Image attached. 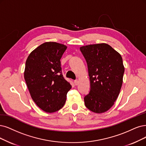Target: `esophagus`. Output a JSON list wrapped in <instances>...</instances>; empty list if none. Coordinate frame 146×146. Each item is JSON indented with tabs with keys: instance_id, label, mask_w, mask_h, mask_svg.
I'll list each match as a JSON object with an SVG mask.
<instances>
[{
	"instance_id": "34e87169",
	"label": "esophagus",
	"mask_w": 146,
	"mask_h": 146,
	"mask_svg": "<svg viewBox=\"0 0 146 146\" xmlns=\"http://www.w3.org/2000/svg\"><path fill=\"white\" fill-rule=\"evenodd\" d=\"M78 83H79V81H78V80H74V84L76 85H77L78 84Z\"/></svg>"
}]
</instances>
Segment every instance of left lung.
I'll return each instance as SVG.
<instances>
[{"mask_svg": "<svg viewBox=\"0 0 146 146\" xmlns=\"http://www.w3.org/2000/svg\"><path fill=\"white\" fill-rule=\"evenodd\" d=\"M87 63L90 91L84 98L85 106L101 114L108 111L117 100L125 72L120 54L106 43L80 47Z\"/></svg>", "mask_w": 146, "mask_h": 146, "instance_id": "8db88e82", "label": "left lung"}]
</instances>
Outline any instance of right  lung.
Here are the masks:
<instances>
[{
    "label": "right lung",
    "instance_id": "right-lung-1",
    "mask_svg": "<svg viewBox=\"0 0 146 146\" xmlns=\"http://www.w3.org/2000/svg\"><path fill=\"white\" fill-rule=\"evenodd\" d=\"M67 47L46 42L31 52L26 59L24 78L32 100L40 109L52 113L66 103L72 85L63 77L60 59Z\"/></svg>",
    "mask_w": 146,
    "mask_h": 146
}]
</instances>
